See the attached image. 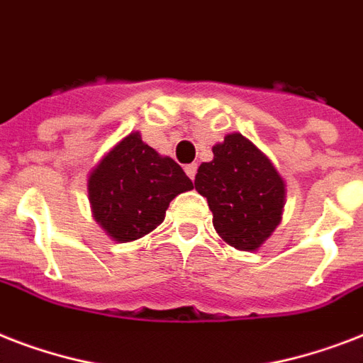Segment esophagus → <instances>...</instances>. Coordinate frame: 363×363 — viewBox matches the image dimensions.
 <instances>
[{"label": "esophagus", "mask_w": 363, "mask_h": 363, "mask_svg": "<svg viewBox=\"0 0 363 363\" xmlns=\"http://www.w3.org/2000/svg\"><path fill=\"white\" fill-rule=\"evenodd\" d=\"M184 171H186V175L194 181V179H196V173H198V164H188L186 167H184Z\"/></svg>", "instance_id": "esophagus-1"}]
</instances>
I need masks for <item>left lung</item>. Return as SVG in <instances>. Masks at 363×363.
<instances>
[{"instance_id":"8db88e82","label":"left lung","mask_w":363,"mask_h":363,"mask_svg":"<svg viewBox=\"0 0 363 363\" xmlns=\"http://www.w3.org/2000/svg\"><path fill=\"white\" fill-rule=\"evenodd\" d=\"M213 154L199 165L196 190L207 198L216 233L239 250H256L281 224L284 181L241 133L224 137Z\"/></svg>"}]
</instances>
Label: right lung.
Here are the masks:
<instances>
[{"label":"right lung","mask_w":363,"mask_h":363,"mask_svg":"<svg viewBox=\"0 0 363 363\" xmlns=\"http://www.w3.org/2000/svg\"><path fill=\"white\" fill-rule=\"evenodd\" d=\"M192 188L181 165L145 145L139 131L111 148L88 177L94 218L121 242L152 232L171 199Z\"/></svg>","instance_id":"1"}]
</instances>
